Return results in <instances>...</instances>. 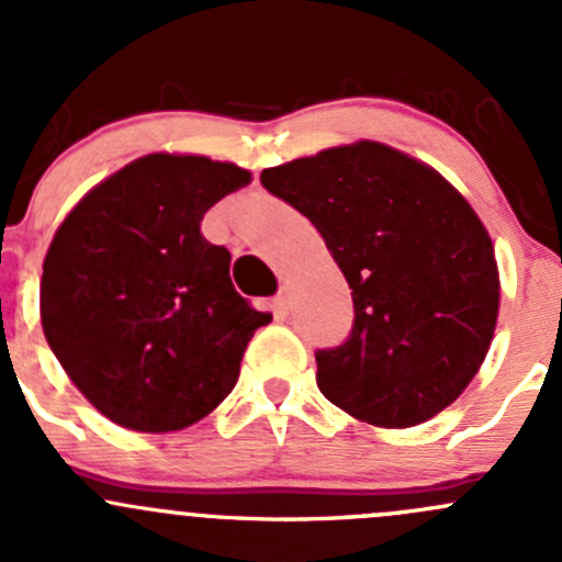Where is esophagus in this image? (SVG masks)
<instances>
[{"label": "esophagus", "mask_w": 562, "mask_h": 562, "mask_svg": "<svg viewBox=\"0 0 562 562\" xmlns=\"http://www.w3.org/2000/svg\"><path fill=\"white\" fill-rule=\"evenodd\" d=\"M288 310H291V296H288V288H280V293L274 296V313L285 317Z\"/></svg>", "instance_id": "esophagus-1"}]
</instances>
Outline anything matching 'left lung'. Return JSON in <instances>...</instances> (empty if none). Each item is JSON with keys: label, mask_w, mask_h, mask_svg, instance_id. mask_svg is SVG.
Masks as SVG:
<instances>
[{"label": "left lung", "mask_w": 562, "mask_h": 562, "mask_svg": "<svg viewBox=\"0 0 562 562\" xmlns=\"http://www.w3.org/2000/svg\"><path fill=\"white\" fill-rule=\"evenodd\" d=\"M260 184L315 225L353 296V328L317 350V389L359 422L424 424L468 389L501 304L492 239L424 162L375 140L266 168Z\"/></svg>", "instance_id": "left-lung-1"}]
</instances>
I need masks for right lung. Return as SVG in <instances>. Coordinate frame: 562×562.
Returning <instances> with one entry per match:
<instances>
[{"label":"right lung","mask_w":562,"mask_h":562,"mask_svg":"<svg viewBox=\"0 0 562 562\" xmlns=\"http://www.w3.org/2000/svg\"><path fill=\"white\" fill-rule=\"evenodd\" d=\"M249 171L146 155L78 201L50 241L40 317L78 391L113 424L173 432L214 411L271 321L231 282V252L201 220Z\"/></svg>","instance_id":"right-lung-1"}]
</instances>
